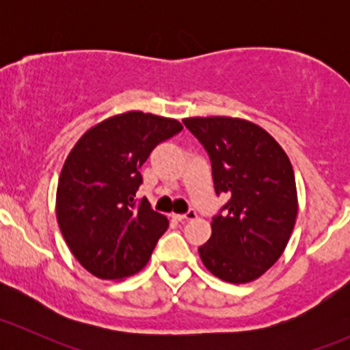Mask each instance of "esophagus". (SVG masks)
I'll return each instance as SVG.
<instances>
[{"label":"esophagus","mask_w":350,"mask_h":350,"mask_svg":"<svg viewBox=\"0 0 350 350\" xmlns=\"http://www.w3.org/2000/svg\"><path fill=\"white\" fill-rule=\"evenodd\" d=\"M172 218L178 221H186V220H193V218H196V211L195 210H188L186 213L183 215H172Z\"/></svg>","instance_id":"obj_1"}]
</instances>
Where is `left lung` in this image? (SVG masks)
Wrapping results in <instances>:
<instances>
[{
	"instance_id": "1",
	"label": "left lung",
	"mask_w": 350,
	"mask_h": 350,
	"mask_svg": "<svg viewBox=\"0 0 350 350\" xmlns=\"http://www.w3.org/2000/svg\"><path fill=\"white\" fill-rule=\"evenodd\" d=\"M211 162L215 193L228 201L198 249L204 267L228 283H249L281 257L298 213L295 172L280 144L256 123L228 116L185 118Z\"/></svg>"
}]
</instances>
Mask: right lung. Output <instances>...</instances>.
<instances>
[{
    "label": "right lung",
    "instance_id": "obj_1",
    "mask_svg": "<svg viewBox=\"0 0 350 350\" xmlns=\"http://www.w3.org/2000/svg\"><path fill=\"white\" fill-rule=\"evenodd\" d=\"M178 120L129 111L88 130L67 155L57 185V221L81 266L101 280L139 273L167 230L164 215L135 193L140 167Z\"/></svg>",
    "mask_w": 350,
    "mask_h": 350
}]
</instances>
